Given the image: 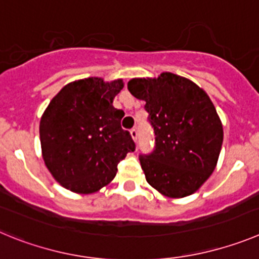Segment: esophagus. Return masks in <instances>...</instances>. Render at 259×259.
I'll return each instance as SVG.
<instances>
[{"label": "esophagus", "instance_id": "1", "mask_svg": "<svg viewBox=\"0 0 259 259\" xmlns=\"http://www.w3.org/2000/svg\"><path fill=\"white\" fill-rule=\"evenodd\" d=\"M130 135H132L133 141L137 142V139H138V132H137V129H132V130H130Z\"/></svg>", "mask_w": 259, "mask_h": 259}]
</instances>
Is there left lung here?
<instances>
[{"mask_svg": "<svg viewBox=\"0 0 259 259\" xmlns=\"http://www.w3.org/2000/svg\"><path fill=\"white\" fill-rule=\"evenodd\" d=\"M127 89L146 102L155 148L139 156L147 182L167 197L199 190L215 169L223 127L208 94L188 78L164 72L133 78Z\"/></svg>", "mask_w": 259, "mask_h": 259, "instance_id": "obj_1", "label": "left lung"}]
</instances>
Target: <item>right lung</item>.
Masks as SVG:
<instances>
[{"label":"right lung","instance_id":"obj_1","mask_svg":"<svg viewBox=\"0 0 259 259\" xmlns=\"http://www.w3.org/2000/svg\"><path fill=\"white\" fill-rule=\"evenodd\" d=\"M122 80L89 77L68 83L55 95L39 121L46 167L72 192L93 193L115 178L117 165L135 143L121 127L124 111L112 106Z\"/></svg>","mask_w":259,"mask_h":259}]
</instances>
